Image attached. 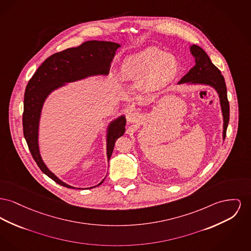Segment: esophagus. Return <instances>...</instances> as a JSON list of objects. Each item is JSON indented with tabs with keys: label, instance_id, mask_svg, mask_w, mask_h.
<instances>
[{
	"label": "esophagus",
	"instance_id": "esophagus-1",
	"mask_svg": "<svg viewBox=\"0 0 251 251\" xmlns=\"http://www.w3.org/2000/svg\"><path fill=\"white\" fill-rule=\"evenodd\" d=\"M128 121L129 122H135L138 118V114L134 111H131L130 113H128Z\"/></svg>",
	"mask_w": 251,
	"mask_h": 251
}]
</instances>
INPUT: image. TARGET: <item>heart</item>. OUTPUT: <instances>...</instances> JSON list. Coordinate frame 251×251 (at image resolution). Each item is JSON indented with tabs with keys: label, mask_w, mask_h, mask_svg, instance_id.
Returning <instances> with one entry per match:
<instances>
[{
	"label": "heart",
	"mask_w": 251,
	"mask_h": 251,
	"mask_svg": "<svg viewBox=\"0 0 251 251\" xmlns=\"http://www.w3.org/2000/svg\"><path fill=\"white\" fill-rule=\"evenodd\" d=\"M121 71L127 78H144L147 88L155 89L166 85L176 77L179 63L175 55L150 47L126 58Z\"/></svg>",
	"instance_id": "obj_1"
}]
</instances>
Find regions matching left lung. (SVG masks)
Listing matches in <instances>:
<instances>
[{
    "label": "left lung",
    "instance_id": "1",
    "mask_svg": "<svg viewBox=\"0 0 251 251\" xmlns=\"http://www.w3.org/2000/svg\"><path fill=\"white\" fill-rule=\"evenodd\" d=\"M191 52L195 59V65L185 75L178 84H201L214 89L220 99L223 115V139L226 138V128L229 121V104L227 100L226 86L221 71L211 62L206 52L198 45H192Z\"/></svg>",
    "mask_w": 251,
    "mask_h": 251
}]
</instances>
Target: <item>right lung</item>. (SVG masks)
<instances>
[{
  "mask_svg": "<svg viewBox=\"0 0 251 251\" xmlns=\"http://www.w3.org/2000/svg\"><path fill=\"white\" fill-rule=\"evenodd\" d=\"M120 46L119 44L112 42L88 41L77 47L56 53L42 63L25 88L23 127L30 152L41 171L63 187L75 189L61 181L47 168L40 152L39 127L44 104L52 92L65 86V83L75 82L93 75L109 74L111 62ZM125 116H120L112 120L108 125L106 133L108 162L117 139L125 133ZM104 179L97 186L86 189H93L101 185ZM76 189L80 190L81 188Z\"/></svg>",
  "mask_w": 251,
  "mask_h": 251,
  "instance_id": "right-lung-1",
  "label": "right lung"
}]
</instances>
